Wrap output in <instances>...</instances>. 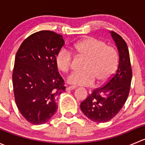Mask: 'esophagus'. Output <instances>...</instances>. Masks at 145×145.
Masks as SVG:
<instances>
[{
	"label": "esophagus",
	"mask_w": 145,
	"mask_h": 145,
	"mask_svg": "<svg viewBox=\"0 0 145 145\" xmlns=\"http://www.w3.org/2000/svg\"><path fill=\"white\" fill-rule=\"evenodd\" d=\"M75 88H76L75 86H68V87H67V88H66V90H67V91H68V90H74V89H75Z\"/></svg>",
	"instance_id": "obj_1"
}]
</instances>
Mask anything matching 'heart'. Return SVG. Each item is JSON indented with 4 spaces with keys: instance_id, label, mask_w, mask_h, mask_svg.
I'll use <instances>...</instances> for the list:
<instances>
[{
    "instance_id": "obj_1",
    "label": "heart",
    "mask_w": 145,
    "mask_h": 145,
    "mask_svg": "<svg viewBox=\"0 0 145 145\" xmlns=\"http://www.w3.org/2000/svg\"><path fill=\"white\" fill-rule=\"evenodd\" d=\"M71 50L78 57H86L81 72H73L67 81L74 86H90L95 80L98 83L107 81L116 71L118 56L116 50L106 45L103 40L95 37H88L74 43ZM73 57L67 49H61L57 53L55 61L59 71L67 72L71 67Z\"/></svg>"
}]
</instances>
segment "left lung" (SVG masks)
I'll use <instances>...</instances> for the list:
<instances>
[{
  "instance_id": "1",
  "label": "left lung",
  "mask_w": 145,
  "mask_h": 145,
  "mask_svg": "<svg viewBox=\"0 0 145 145\" xmlns=\"http://www.w3.org/2000/svg\"><path fill=\"white\" fill-rule=\"evenodd\" d=\"M110 33L119 56L116 74L106 85L92 91L80 105L83 113L97 123L107 122L119 112L128 98L132 80L128 45L118 33Z\"/></svg>"
}]
</instances>
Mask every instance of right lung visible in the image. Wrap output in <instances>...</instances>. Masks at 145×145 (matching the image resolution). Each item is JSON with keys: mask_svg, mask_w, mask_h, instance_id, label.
<instances>
[{"mask_svg": "<svg viewBox=\"0 0 145 145\" xmlns=\"http://www.w3.org/2000/svg\"><path fill=\"white\" fill-rule=\"evenodd\" d=\"M64 44L50 31L33 33L17 50L12 73L14 100L23 117L33 125L48 122L57 110V97L65 91L55 58Z\"/></svg>", "mask_w": 145, "mask_h": 145, "instance_id": "1", "label": "right lung"}]
</instances>
